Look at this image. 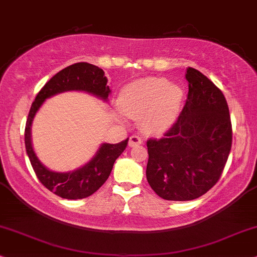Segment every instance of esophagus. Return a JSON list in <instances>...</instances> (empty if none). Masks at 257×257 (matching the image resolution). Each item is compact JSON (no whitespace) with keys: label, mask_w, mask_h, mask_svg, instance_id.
<instances>
[{"label":"esophagus","mask_w":257,"mask_h":257,"mask_svg":"<svg viewBox=\"0 0 257 257\" xmlns=\"http://www.w3.org/2000/svg\"><path fill=\"white\" fill-rule=\"evenodd\" d=\"M141 144H142L141 137H138V136H132V137H130V139H128V147L130 148L137 147V145H141Z\"/></svg>","instance_id":"esophagus-1"}]
</instances>
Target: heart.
Instances as JSON below:
<instances>
[{
	"label": "heart",
	"instance_id": "b5f03b06",
	"mask_svg": "<svg viewBox=\"0 0 257 257\" xmlns=\"http://www.w3.org/2000/svg\"><path fill=\"white\" fill-rule=\"evenodd\" d=\"M183 93L166 78H141L126 85L119 95V109L123 115L139 119V127L147 135L166 132L176 121Z\"/></svg>",
	"mask_w": 257,
	"mask_h": 257
}]
</instances>
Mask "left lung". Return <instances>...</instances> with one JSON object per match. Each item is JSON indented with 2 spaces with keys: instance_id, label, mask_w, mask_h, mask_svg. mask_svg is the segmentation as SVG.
Wrapping results in <instances>:
<instances>
[{
  "instance_id": "8db88e82",
  "label": "left lung",
  "mask_w": 257,
  "mask_h": 257,
  "mask_svg": "<svg viewBox=\"0 0 257 257\" xmlns=\"http://www.w3.org/2000/svg\"><path fill=\"white\" fill-rule=\"evenodd\" d=\"M188 95L177 121L147 142V179L158 196L188 201L204 195L223 173L232 143L226 100L213 82L187 68Z\"/></svg>"
}]
</instances>
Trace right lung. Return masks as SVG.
<instances>
[{
    "label": "right lung",
    "mask_w": 257,
    "mask_h": 257,
    "mask_svg": "<svg viewBox=\"0 0 257 257\" xmlns=\"http://www.w3.org/2000/svg\"><path fill=\"white\" fill-rule=\"evenodd\" d=\"M107 81L108 80L104 76L103 70L99 66L89 63H76L57 72L41 88L31 106L25 128V145L28 158L39 181L49 191L61 198L76 200L94 194L108 179L114 162L125 150L128 139L116 144L102 143L84 166L71 172H55L44 166L34 153L31 138L32 122L47 99L65 91H84L107 102L110 94Z\"/></svg>",
    "instance_id": "obj_1"
}]
</instances>
